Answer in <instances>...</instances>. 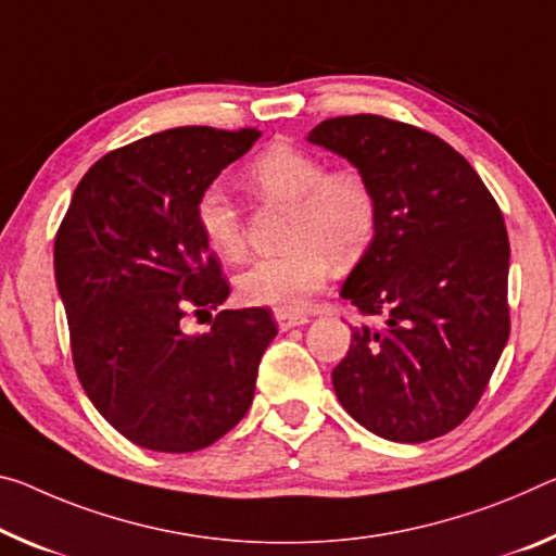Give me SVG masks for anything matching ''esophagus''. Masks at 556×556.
<instances>
[{"label":"esophagus","instance_id":"esophagus-1","mask_svg":"<svg viewBox=\"0 0 556 556\" xmlns=\"http://www.w3.org/2000/svg\"><path fill=\"white\" fill-rule=\"evenodd\" d=\"M275 319H277L279 331H289V329H294V326H302V324L309 321V316H306V314H294V312H287V309H277L275 312Z\"/></svg>","mask_w":556,"mask_h":556}]
</instances>
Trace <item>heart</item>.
Here are the masks:
<instances>
[{
    "label": "heart",
    "instance_id": "b5f03b06",
    "mask_svg": "<svg viewBox=\"0 0 556 556\" xmlns=\"http://www.w3.org/2000/svg\"><path fill=\"white\" fill-rule=\"evenodd\" d=\"M244 178L262 202L287 207L281 242L289 244L237 275V292L247 304L302 309L326 285L331 262H356L374 242L378 198L356 170L326 173L319 155L271 143L250 163ZM198 225L219 257L237 260L244 252L240 207L217 185L198 200Z\"/></svg>",
    "mask_w": 556,
    "mask_h": 556
}]
</instances>
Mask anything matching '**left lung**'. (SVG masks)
<instances>
[{
	"label": "left lung",
	"mask_w": 556,
	"mask_h": 556,
	"mask_svg": "<svg viewBox=\"0 0 556 556\" xmlns=\"http://www.w3.org/2000/svg\"><path fill=\"white\" fill-rule=\"evenodd\" d=\"M378 198L374 242L341 296L381 324L351 329L331 371L351 418L393 443H426L470 416L509 339V240L472 165L428 130L374 113L321 121Z\"/></svg>",
	"instance_id": "obj_1"
}]
</instances>
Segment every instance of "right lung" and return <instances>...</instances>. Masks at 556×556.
Segmentation results:
<instances>
[{
	"label": "right lung",
	"instance_id": "add662e5",
	"mask_svg": "<svg viewBox=\"0 0 556 556\" xmlns=\"http://www.w3.org/2000/svg\"><path fill=\"white\" fill-rule=\"evenodd\" d=\"M257 128H170L105 153L76 185L54 240L76 376L130 443L195 453L244 418L271 312L223 309L185 333L188 309L230 296L198 225V200ZM213 316V314H210Z\"/></svg>",
	"mask_w": 556,
	"mask_h": 556
}]
</instances>
